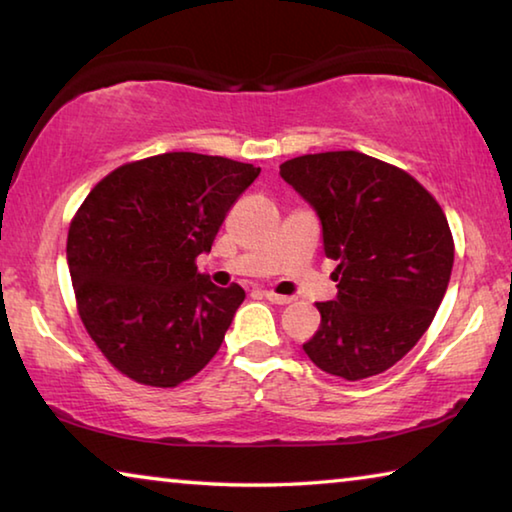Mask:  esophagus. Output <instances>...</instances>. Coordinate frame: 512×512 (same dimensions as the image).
Returning <instances> with one entry per match:
<instances>
[{
  "mask_svg": "<svg viewBox=\"0 0 512 512\" xmlns=\"http://www.w3.org/2000/svg\"><path fill=\"white\" fill-rule=\"evenodd\" d=\"M264 298L271 300L273 305H289L291 302L289 296H280V293H273V291H264Z\"/></svg>",
  "mask_w": 512,
  "mask_h": 512,
  "instance_id": "1",
  "label": "esophagus"
}]
</instances>
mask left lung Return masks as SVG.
<instances>
[{
  "label": "left lung",
  "mask_w": 512,
  "mask_h": 512,
  "mask_svg": "<svg viewBox=\"0 0 512 512\" xmlns=\"http://www.w3.org/2000/svg\"><path fill=\"white\" fill-rule=\"evenodd\" d=\"M280 176L314 207L325 255L339 262L334 300L302 345L320 370L348 381L395 366L427 332L454 266L447 216L404 169L359 151L300 155Z\"/></svg>",
  "instance_id": "left-lung-1"
}]
</instances>
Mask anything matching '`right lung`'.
I'll return each instance as SVG.
<instances>
[{
  "label": "right lung",
  "instance_id": "add662e5",
  "mask_svg": "<svg viewBox=\"0 0 512 512\" xmlns=\"http://www.w3.org/2000/svg\"><path fill=\"white\" fill-rule=\"evenodd\" d=\"M259 167L221 155L162 153L94 185L67 235L85 329L137 384L173 388L203 370L244 302L239 284L198 273L216 232Z\"/></svg>",
  "mask_w": 512,
  "mask_h": 512
}]
</instances>
